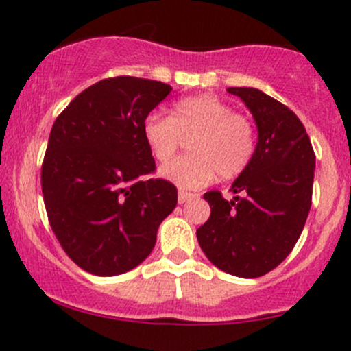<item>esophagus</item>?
<instances>
[{"label":"esophagus","mask_w":351,"mask_h":351,"mask_svg":"<svg viewBox=\"0 0 351 351\" xmlns=\"http://www.w3.org/2000/svg\"><path fill=\"white\" fill-rule=\"evenodd\" d=\"M192 198H195L193 193L183 192V190H180V192H178V204H185L186 200H192Z\"/></svg>","instance_id":"obj_1"}]
</instances>
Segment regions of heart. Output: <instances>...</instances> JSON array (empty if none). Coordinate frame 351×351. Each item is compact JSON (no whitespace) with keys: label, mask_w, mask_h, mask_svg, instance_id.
Masks as SVG:
<instances>
[{"label":"heart","mask_w":351,"mask_h":351,"mask_svg":"<svg viewBox=\"0 0 351 351\" xmlns=\"http://www.w3.org/2000/svg\"><path fill=\"white\" fill-rule=\"evenodd\" d=\"M143 137L156 161L168 162L190 139L189 156L169 162L161 176L180 189L197 190L215 176L238 178L253 161L256 129L253 120L215 95L183 98L173 105L171 117L149 113L143 122Z\"/></svg>","instance_id":"b5f03b06"}]
</instances>
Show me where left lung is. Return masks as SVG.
I'll list each match as a JSON object with an SVG mask.
<instances>
[{
  "label": "left lung",
  "mask_w": 351,
  "mask_h": 351,
  "mask_svg": "<svg viewBox=\"0 0 351 351\" xmlns=\"http://www.w3.org/2000/svg\"><path fill=\"white\" fill-rule=\"evenodd\" d=\"M253 113L258 144L234 180L232 200L204 195L210 217L197 229L205 256L226 274L256 278L289 256L313 204L316 154L299 117L256 88H228Z\"/></svg>",
  "instance_id": "left-lung-1"
}]
</instances>
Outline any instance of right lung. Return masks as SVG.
Here are the masks:
<instances>
[{"label": "right lung", "instance_id": "right-lung-1", "mask_svg": "<svg viewBox=\"0 0 351 351\" xmlns=\"http://www.w3.org/2000/svg\"><path fill=\"white\" fill-rule=\"evenodd\" d=\"M171 91L132 76L101 80L59 113L42 162L49 224L67 256L100 277L143 263L159 224L176 207L171 182L149 178L156 162L143 122Z\"/></svg>", "mask_w": 351, "mask_h": 351}]
</instances>
